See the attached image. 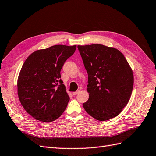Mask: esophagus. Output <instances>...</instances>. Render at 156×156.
<instances>
[{
	"label": "esophagus",
	"mask_w": 156,
	"mask_h": 156,
	"mask_svg": "<svg viewBox=\"0 0 156 156\" xmlns=\"http://www.w3.org/2000/svg\"><path fill=\"white\" fill-rule=\"evenodd\" d=\"M80 92V90H78V91H76L73 92V95H76V94H78Z\"/></svg>",
	"instance_id": "34e87169"
}]
</instances>
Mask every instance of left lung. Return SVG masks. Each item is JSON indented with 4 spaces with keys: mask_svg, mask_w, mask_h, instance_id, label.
Here are the masks:
<instances>
[{
    "mask_svg": "<svg viewBox=\"0 0 156 156\" xmlns=\"http://www.w3.org/2000/svg\"><path fill=\"white\" fill-rule=\"evenodd\" d=\"M88 74L89 99L83 108L100 121L114 118L128 103L133 87V71L119 50L100 44L78 45Z\"/></svg>",
    "mask_w": 156,
    "mask_h": 156,
    "instance_id": "1",
    "label": "left lung"
}]
</instances>
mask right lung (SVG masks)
<instances>
[{
  "label": "right lung",
  "mask_w": 156,
  "mask_h": 156,
  "mask_svg": "<svg viewBox=\"0 0 156 156\" xmlns=\"http://www.w3.org/2000/svg\"><path fill=\"white\" fill-rule=\"evenodd\" d=\"M76 48V45H54L34 52L25 60L17 80V93L23 107L34 119L52 122L66 109L70 98L60 72Z\"/></svg>",
  "instance_id": "right-lung-1"
}]
</instances>
